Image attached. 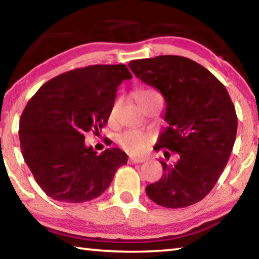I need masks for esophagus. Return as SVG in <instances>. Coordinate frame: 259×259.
<instances>
[{
	"instance_id": "obj_1",
	"label": "esophagus",
	"mask_w": 259,
	"mask_h": 259,
	"mask_svg": "<svg viewBox=\"0 0 259 259\" xmlns=\"http://www.w3.org/2000/svg\"><path fill=\"white\" fill-rule=\"evenodd\" d=\"M147 159L145 156H137V157H130V161L133 162V163H143V162H145Z\"/></svg>"
}]
</instances>
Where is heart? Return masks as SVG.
I'll use <instances>...</instances> for the list:
<instances>
[{"label":"heart","mask_w":259,"mask_h":259,"mask_svg":"<svg viewBox=\"0 0 259 259\" xmlns=\"http://www.w3.org/2000/svg\"><path fill=\"white\" fill-rule=\"evenodd\" d=\"M156 97H160V95L155 93L154 90L152 89H144L139 93L138 95V103L139 105H143L147 103L148 100L154 99ZM120 103L116 102L113 105L111 115L114 116L117 113V109H119ZM151 142V135L146 133H143V131L138 130H128L119 136L117 138V143L120 144V146L123 148V150L128 151L130 153H139L145 150V147L150 144Z\"/></svg>","instance_id":"b5f03b06"}]
</instances>
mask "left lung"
I'll return each mask as SVG.
<instances>
[{
	"mask_svg": "<svg viewBox=\"0 0 259 259\" xmlns=\"http://www.w3.org/2000/svg\"><path fill=\"white\" fill-rule=\"evenodd\" d=\"M131 71L156 88L166 103L169 126L160 135L156 151H163V176L146 186L153 202L185 208L212 190L233 148L238 117L224 84L186 57L157 56L131 60Z\"/></svg>",
	"mask_w": 259,
	"mask_h": 259,
	"instance_id": "obj_1",
	"label": "left lung"
}]
</instances>
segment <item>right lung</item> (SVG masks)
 Instances as JSON below:
<instances>
[{
	"label": "right lung",
	"instance_id": "1",
	"mask_svg": "<svg viewBox=\"0 0 259 259\" xmlns=\"http://www.w3.org/2000/svg\"><path fill=\"white\" fill-rule=\"evenodd\" d=\"M133 78L128 67L91 65L45 83L20 117L21 153L35 181L54 200L82 203L102 195L128 157L119 148L98 155L84 135L107 123L117 87Z\"/></svg>",
	"mask_w": 259,
	"mask_h": 259
}]
</instances>
